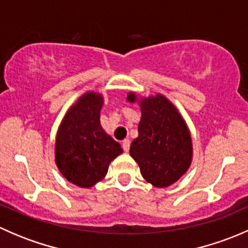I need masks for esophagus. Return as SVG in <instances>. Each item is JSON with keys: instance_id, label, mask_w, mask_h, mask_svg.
I'll list each match as a JSON object with an SVG mask.
<instances>
[{"instance_id": "34e87169", "label": "esophagus", "mask_w": 248, "mask_h": 248, "mask_svg": "<svg viewBox=\"0 0 248 248\" xmlns=\"http://www.w3.org/2000/svg\"><path fill=\"white\" fill-rule=\"evenodd\" d=\"M129 146H131V140L124 139V141H122V149H124V151L128 152L129 151Z\"/></svg>"}]
</instances>
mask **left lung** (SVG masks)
I'll list each match as a JSON object with an SVG mask.
<instances>
[{"label": "left lung", "mask_w": 248, "mask_h": 248, "mask_svg": "<svg viewBox=\"0 0 248 248\" xmlns=\"http://www.w3.org/2000/svg\"><path fill=\"white\" fill-rule=\"evenodd\" d=\"M137 99V94L129 92L127 101L134 103ZM139 103V136L132 141L129 154L147 182L155 187H168L191 166V133L181 114L162 94L141 98Z\"/></svg>", "instance_id": "left-lung-1"}]
</instances>
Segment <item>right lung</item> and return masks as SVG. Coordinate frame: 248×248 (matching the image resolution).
<instances>
[{"label":"right lung","mask_w":248,"mask_h":248,"mask_svg":"<svg viewBox=\"0 0 248 248\" xmlns=\"http://www.w3.org/2000/svg\"><path fill=\"white\" fill-rule=\"evenodd\" d=\"M102 94L86 92L67 111L57 131V168L69 182L84 188L101 181L110 162L122 154L121 145L102 128Z\"/></svg>","instance_id":"right-lung-1"}]
</instances>
